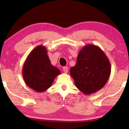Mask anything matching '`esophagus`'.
<instances>
[{"mask_svg": "<svg viewBox=\"0 0 129 129\" xmlns=\"http://www.w3.org/2000/svg\"><path fill=\"white\" fill-rule=\"evenodd\" d=\"M63 71H64L65 73H67L68 71V67H65L63 68Z\"/></svg>", "mask_w": 129, "mask_h": 129, "instance_id": "obj_1", "label": "esophagus"}]
</instances>
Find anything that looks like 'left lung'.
Listing matches in <instances>:
<instances>
[{
  "instance_id": "left-lung-1",
  "label": "left lung",
  "mask_w": 129,
  "mask_h": 129,
  "mask_svg": "<svg viewBox=\"0 0 129 129\" xmlns=\"http://www.w3.org/2000/svg\"><path fill=\"white\" fill-rule=\"evenodd\" d=\"M109 58L99 47L87 44L77 56V62L70 69L76 86L84 94L94 93L105 85L110 77Z\"/></svg>"
}]
</instances>
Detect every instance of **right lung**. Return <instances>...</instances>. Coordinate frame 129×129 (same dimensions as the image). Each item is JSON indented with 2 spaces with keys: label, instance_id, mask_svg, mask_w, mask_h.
Segmentation results:
<instances>
[{
  "label": "right lung",
  "instance_id": "add662e5",
  "mask_svg": "<svg viewBox=\"0 0 129 129\" xmlns=\"http://www.w3.org/2000/svg\"><path fill=\"white\" fill-rule=\"evenodd\" d=\"M60 73V70L51 64L46 47L43 45H39L30 52L22 70L25 84L38 92L49 88Z\"/></svg>",
  "mask_w": 129,
  "mask_h": 129
}]
</instances>
